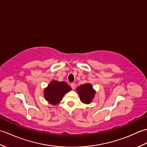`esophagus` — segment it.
<instances>
[{
  "label": "esophagus",
  "instance_id": "34e87169",
  "mask_svg": "<svg viewBox=\"0 0 147 147\" xmlns=\"http://www.w3.org/2000/svg\"><path fill=\"white\" fill-rule=\"evenodd\" d=\"M71 88H72V89H73V90H74V89H75V87H76V85H75V84H74V83H72L71 84Z\"/></svg>",
  "mask_w": 147,
  "mask_h": 147
}]
</instances>
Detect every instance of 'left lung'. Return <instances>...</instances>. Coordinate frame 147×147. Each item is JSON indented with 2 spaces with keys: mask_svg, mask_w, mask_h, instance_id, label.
I'll use <instances>...</instances> for the list:
<instances>
[{
  "mask_svg": "<svg viewBox=\"0 0 147 147\" xmlns=\"http://www.w3.org/2000/svg\"><path fill=\"white\" fill-rule=\"evenodd\" d=\"M76 92L79 95L81 102L85 104H91L96 93L92 84L88 83L79 86L76 88Z\"/></svg>",
  "mask_w": 147,
  "mask_h": 147,
  "instance_id": "left-lung-1",
  "label": "left lung"
}]
</instances>
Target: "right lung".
Returning <instances> with one entry per match:
<instances>
[{"label": "right lung", "mask_w": 147, "mask_h": 147, "mask_svg": "<svg viewBox=\"0 0 147 147\" xmlns=\"http://www.w3.org/2000/svg\"><path fill=\"white\" fill-rule=\"evenodd\" d=\"M71 87L65 82H58L57 80L51 81L48 86L44 88L43 95L50 104L57 105L60 102L65 93L71 90Z\"/></svg>", "instance_id": "1"}]
</instances>
